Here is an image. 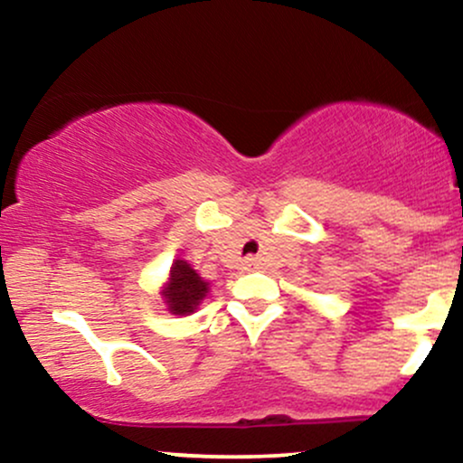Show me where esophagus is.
Segmentation results:
<instances>
[{"label": "esophagus", "mask_w": 463, "mask_h": 463, "mask_svg": "<svg viewBox=\"0 0 463 463\" xmlns=\"http://www.w3.org/2000/svg\"><path fill=\"white\" fill-rule=\"evenodd\" d=\"M241 265H243V269H257L259 261H257V259H246V261H243Z\"/></svg>", "instance_id": "34e87169"}]
</instances>
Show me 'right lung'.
I'll return each instance as SVG.
<instances>
[{"instance_id":"add662e5","label":"right lung","mask_w":463,"mask_h":463,"mask_svg":"<svg viewBox=\"0 0 463 463\" xmlns=\"http://www.w3.org/2000/svg\"><path fill=\"white\" fill-rule=\"evenodd\" d=\"M209 294V283L184 259H174L161 298L174 316H191Z\"/></svg>"}]
</instances>
